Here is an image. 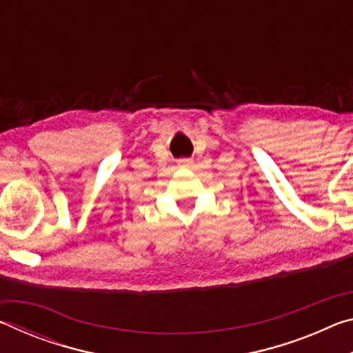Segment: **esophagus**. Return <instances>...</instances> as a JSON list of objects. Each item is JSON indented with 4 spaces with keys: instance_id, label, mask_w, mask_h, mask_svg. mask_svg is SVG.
Returning a JSON list of instances; mask_svg holds the SVG:
<instances>
[{
    "instance_id": "1",
    "label": "esophagus",
    "mask_w": 353,
    "mask_h": 353,
    "mask_svg": "<svg viewBox=\"0 0 353 353\" xmlns=\"http://www.w3.org/2000/svg\"><path fill=\"white\" fill-rule=\"evenodd\" d=\"M179 166H182V168H191V166H193V160H191V159H181V160H179Z\"/></svg>"
}]
</instances>
